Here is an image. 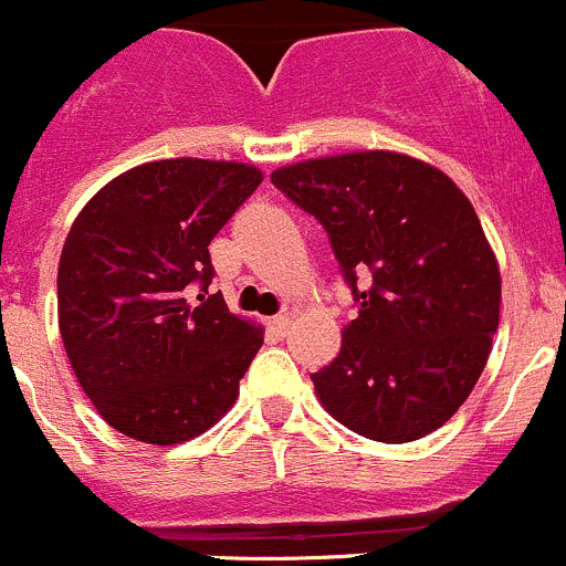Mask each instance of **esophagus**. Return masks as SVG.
I'll return each instance as SVG.
<instances>
[{
	"instance_id": "34e87169",
	"label": "esophagus",
	"mask_w": 566,
	"mask_h": 566,
	"mask_svg": "<svg viewBox=\"0 0 566 566\" xmlns=\"http://www.w3.org/2000/svg\"><path fill=\"white\" fill-rule=\"evenodd\" d=\"M266 327H270L272 335L283 338V335L289 333V327H291V318L289 316H275V318H270V322H266Z\"/></svg>"
}]
</instances>
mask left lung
I'll list each match as a JSON object with an SVG mask.
<instances>
[{
    "label": "left lung",
    "instance_id": "left-lung-1",
    "mask_svg": "<svg viewBox=\"0 0 566 566\" xmlns=\"http://www.w3.org/2000/svg\"><path fill=\"white\" fill-rule=\"evenodd\" d=\"M272 184L322 222L357 300L338 357L311 377L324 410L377 443L443 427L479 382L501 316V270L471 200L396 150L296 161Z\"/></svg>",
    "mask_w": 566,
    "mask_h": 566
}]
</instances>
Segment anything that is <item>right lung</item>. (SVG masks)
I'll return each mask as SVG.
<instances>
[{"label": "right lung", "mask_w": 566, "mask_h": 566, "mask_svg": "<svg viewBox=\"0 0 566 566\" xmlns=\"http://www.w3.org/2000/svg\"><path fill=\"white\" fill-rule=\"evenodd\" d=\"M261 181L242 161H148L101 187L71 226L60 335L87 399L126 438L184 443L237 405L264 329L209 294V244Z\"/></svg>", "instance_id": "add662e5"}]
</instances>
